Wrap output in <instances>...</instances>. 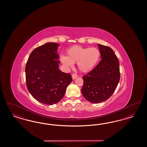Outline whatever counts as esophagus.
I'll return each mask as SVG.
<instances>
[{
    "instance_id": "1",
    "label": "esophagus",
    "mask_w": 147,
    "mask_h": 147,
    "mask_svg": "<svg viewBox=\"0 0 147 147\" xmlns=\"http://www.w3.org/2000/svg\"><path fill=\"white\" fill-rule=\"evenodd\" d=\"M71 76H72V79L74 80V79H76V78L78 76L77 74H73L71 75Z\"/></svg>"
}]
</instances>
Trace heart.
<instances>
[{"label":"heart","instance_id":"obj_1","mask_svg":"<svg viewBox=\"0 0 147 147\" xmlns=\"http://www.w3.org/2000/svg\"><path fill=\"white\" fill-rule=\"evenodd\" d=\"M100 52L95 47H83L74 46L66 52V57H61V61L68 67H72V63H78V68L84 73L92 71L97 65L100 58Z\"/></svg>","mask_w":147,"mask_h":147}]
</instances>
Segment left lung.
<instances>
[{"label":"left lung","instance_id":"1","mask_svg":"<svg viewBox=\"0 0 147 147\" xmlns=\"http://www.w3.org/2000/svg\"><path fill=\"white\" fill-rule=\"evenodd\" d=\"M102 59L92 71L82 76L81 93L89 102L106 101L114 93L120 79L118 58L111 47L98 44Z\"/></svg>","mask_w":147,"mask_h":147}]
</instances>
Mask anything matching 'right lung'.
<instances>
[{
    "label": "right lung",
    "mask_w": 147,
    "mask_h": 147,
    "mask_svg": "<svg viewBox=\"0 0 147 147\" xmlns=\"http://www.w3.org/2000/svg\"><path fill=\"white\" fill-rule=\"evenodd\" d=\"M58 45L48 42L36 47L25 67L27 88L36 100L46 105L60 101L72 81L70 74L59 69Z\"/></svg>",
    "instance_id": "add662e5"
}]
</instances>
